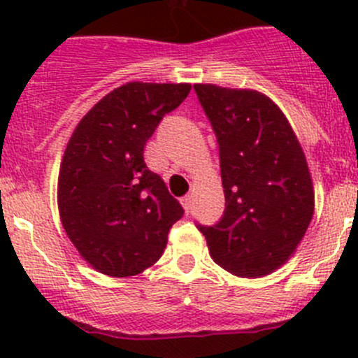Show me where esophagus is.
I'll return each instance as SVG.
<instances>
[{
  "mask_svg": "<svg viewBox=\"0 0 358 358\" xmlns=\"http://www.w3.org/2000/svg\"><path fill=\"white\" fill-rule=\"evenodd\" d=\"M182 206H183V209H185V211L189 213L190 208H192V196L182 197Z\"/></svg>",
  "mask_w": 358,
  "mask_h": 358,
  "instance_id": "1",
  "label": "esophagus"
}]
</instances>
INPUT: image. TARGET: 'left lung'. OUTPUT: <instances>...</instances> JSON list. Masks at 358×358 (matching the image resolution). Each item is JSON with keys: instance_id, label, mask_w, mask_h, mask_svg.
Instances as JSON below:
<instances>
[{"instance_id": "obj_1", "label": "left lung", "mask_w": 358, "mask_h": 358, "mask_svg": "<svg viewBox=\"0 0 358 358\" xmlns=\"http://www.w3.org/2000/svg\"><path fill=\"white\" fill-rule=\"evenodd\" d=\"M220 147L225 211L199 225L213 262L237 277L268 275L294 255L315 194L289 121L256 90L194 85Z\"/></svg>"}]
</instances>
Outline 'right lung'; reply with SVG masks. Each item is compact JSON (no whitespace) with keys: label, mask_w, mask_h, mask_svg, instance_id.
Listing matches in <instances>:
<instances>
[{"label":"right lung","mask_w":358,"mask_h":358,"mask_svg":"<svg viewBox=\"0 0 358 358\" xmlns=\"http://www.w3.org/2000/svg\"><path fill=\"white\" fill-rule=\"evenodd\" d=\"M189 83L119 86L96 102L69 140L59 173L60 220L85 262L110 277H131L164 252L183 216L143 149L159 121L189 95Z\"/></svg>","instance_id":"add662e5"}]
</instances>
